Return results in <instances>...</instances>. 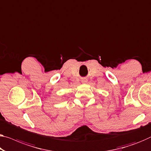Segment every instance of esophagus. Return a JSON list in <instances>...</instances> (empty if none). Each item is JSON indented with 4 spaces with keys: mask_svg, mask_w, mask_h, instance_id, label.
<instances>
[{
    "mask_svg": "<svg viewBox=\"0 0 151 151\" xmlns=\"http://www.w3.org/2000/svg\"><path fill=\"white\" fill-rule=\"evenodd\" d=\"M87 80H86V79H82V83H86L87 82Z\"/></svg>",
    "mask_w": 151,
    "mask_h": 151,
    "instance_id": "1",
    "label": "esophagus"
}]
</instances>
